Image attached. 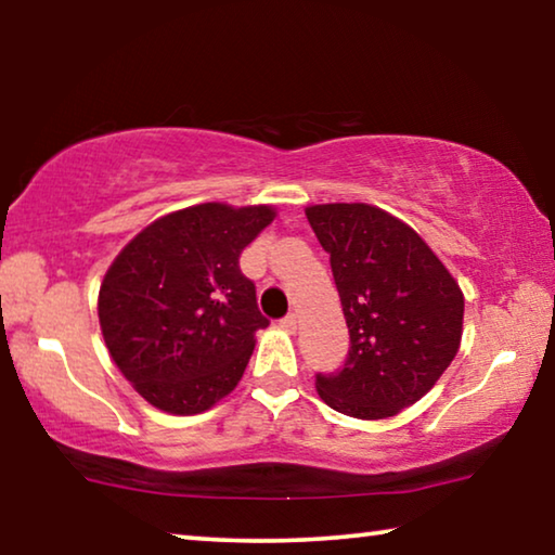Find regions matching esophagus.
Masks as SVG:
<instances>
[{
    "label": "esophagus",
    "mask_w": 555,
    "mask_h": 555,
    "mask_svg": "<svg viewBox=\"0 0 555 555\" xmlns=\"http://www.w3.org/2000/svg\"><path fill=\"white\" fill-rule=\"evenodd\" d=\"M280 325H283L285 331H291V333H295V328H298V315L295 313H287L283 321H280Z\"/></svg>",
    "instance_id": "1"
}]
</instances>
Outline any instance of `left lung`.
<instances>
[{
  "instance_id": "obj_1",
  "label": "left lung",
  "mask_w": 555,
  "mask_h": 555,
  "mask_svg": "<svg viewBox=\"0 0 555 555\" xmlns=\"http://www.w3.org/2000/svg\"><path fill=\"white\" fill-rule=\"evenodd\" d=\"M331 255L348 356L336 374H318L331 409L386 420L420 401L444 374L462 338L465 298L457 280L412 227L371 204L306 209Z\"/></svg>"
}]
</instances>
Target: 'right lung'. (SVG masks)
I'll list each match as a JSON object with an SVG mask.
<instances>
[{
    "mask_svg": "<svg viewBox=\"0 0 555 555\" xmlns=\"http://www.w3.org/2000/svg\"><path fill=\"white\" fill-rule=\"evenodd\" d=\"M275 219L268 204L207 202L135 234L105 272L98 318L116 361L151 406L199 414L245 374L260 313L240 255Z\"/></svg>",
    "mask_w": 555,
    "mask_h": 555,
    "instance_id": "add662e5",
    "label": "right lung"
}]
</instances>
